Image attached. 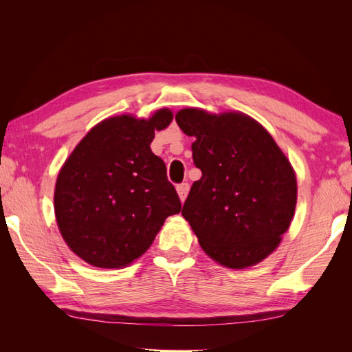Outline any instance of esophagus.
<instances>
[{"label":"esophagus","instance_id":"obj_1","mask_svg":"<svg viewBox=\"0 0 352 352\" xmlns=\"http://www.w3.org/2000/svg\"><path fill=\"white\" fill-rule=\"evenodd\" d=\"M176 190H177L180 201H185V199H186V195H188V192H189V184H188V182L179 184V185L176 186Z\"/></svg>","mask_w":352,"mask_h":352}]
</instances>
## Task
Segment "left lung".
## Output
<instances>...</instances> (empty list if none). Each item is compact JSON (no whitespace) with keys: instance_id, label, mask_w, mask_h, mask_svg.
I'll use <instances>...</instances> for the list:
<instances>
[{"instance_id":"8db88e82","label":"left lung","mask_w":352,"mask_h":352,"mask_svg":"<svg viewBox=\"0 0 352 352\" xmlns=\"http://www.w3.org/2000/svg\"><path fill=\"white\" fill-rule=\"evenodd\" d=\"M176 122L194 136L201 179L190 186L182 216L212 260L245 269L278 247L291 225L296 179L272 135L242 113L185 109Z\"/></svg>"}]
</instances>
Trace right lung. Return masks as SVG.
<instances>
[{
    "label": "right lung",
    "instance_id": "right-lung-1",
    "mask_svg": "<svg viewBox=\"0 0 352 352\" xmlns=\"http://www.w3.org/2000/svg\"><path fill=\"white\" fill-rule=\"evenodd\" d=\"M172 119L167 109L150 120L111 117L92 127L60 170L58 229L95 267L119 269L141 257L164 220L182 208L164 162L150 148Z\"/></svg>",
    "mask_w": 352,
    "mask_h": 352
}]
</instances>
